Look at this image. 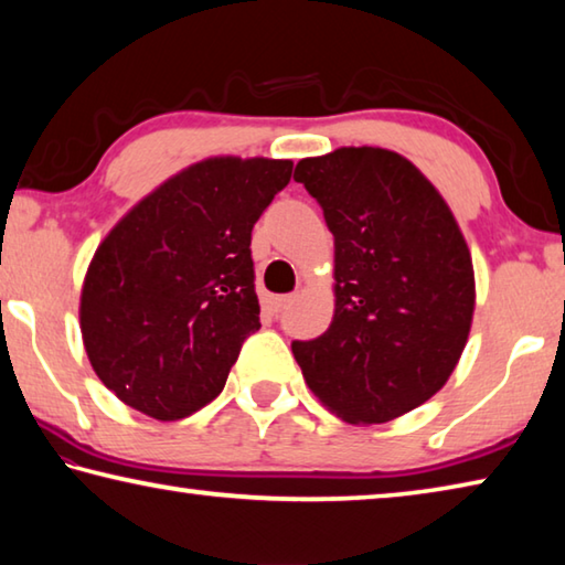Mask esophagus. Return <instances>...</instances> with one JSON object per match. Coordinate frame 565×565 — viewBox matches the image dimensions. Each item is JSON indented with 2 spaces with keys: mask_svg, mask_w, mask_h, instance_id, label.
I'll return each mask as SVG.
<instances>
[{
  "mask_svg": "<svg viewBox=\"0 0 565 565\" xmlns=\"http://www.w3.org/2000/svg\"><path fill=\"white\" fill-rule=\"evenodd\" d=\"M294 299H296L294 294H286V296H274V299L269 301V303H271V311H274V313H279V311H284V309H289V306L294 303Z\"/></svg>",
  "mask_w": 565,
  "mask_h": 565,
  "instance_id": "obj_1",
  "label": "esophagus"
}]
</instances>
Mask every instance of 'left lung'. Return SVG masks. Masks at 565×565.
<instances>
[{"label":"left lung","mask_w":565,"mask_h":565,"mask_svg":"<svg viewBox=\"0 0 565 565\" xmlns=\"http://www.w3.org/2000/svg\"><path fill=\"white\" fill-rule=\"evenodd\" d=\"M294 179L323 209L337 248V311L291 341L306 384L349 424L414 411L456 369L473 319V264L451 209L396 151L343 147Z\"/></svg>","instance_id":"8db88e82"}]
</instances>
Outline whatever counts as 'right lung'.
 Instances as JSON below:
<instances>
[{
  "mask_svg": "<svg viewBox=\"0 0 565 565\" xmlns=\"http://www.w3.org/2000/svg\"><path fill=\"white\" fill-rule=\"evenodd\" d=\"M291 169L289 159L199 161L99 244L82 289V339L124 404L177 420L222 394L262 327L252 228Z\"/></svg>",
  "mask_w": 565,
  "mask_h": 565,
  "instance_id": "add662e5",
  "label": "right lung"
}]
</instances>
